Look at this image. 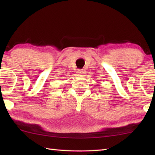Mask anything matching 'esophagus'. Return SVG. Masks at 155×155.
Wrapping results in <instances>:
<instances>
[{"instance_id": "34e87169", "label": "esophagus", "mask_w": 155, "mask_h": 155, "mask_svg": "<svg viewBox=\"0 0 155 155\" xmlns=\"http://www.w3.org/2000/svg\"><path fill=\"white\" fill-rule=\"evenodd\" d=\"M83 73H84V72L82 70H78L77 74H78V75H82V74H83Z\"/></svg>"}]
</instances>
